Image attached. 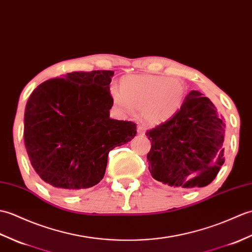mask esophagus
Here are the masks:
<instances>
[{"mask_svg":"<svg viewBox=\"0 0 252 252\" xmlns=\"http://www.w3.org/2000/svg\"><path fill=\"white\" fill-rule=\"evenodd\" d=\"M137 132H138V135L144 136V133H145V127L142 126V125H139L138 128H137Z\"/></svg>","mask_w":252,"mask_h":252,"instance_id":"1","label":"esophagus"}]
</instances>
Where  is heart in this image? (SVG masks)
I'll use <instances>...</instances> for the list:
<instances>
[{
  "instance_id": "heart-1",
  "label": "heart",
  "mask_w": 252,
  "mask_h": 252,
  "mask_svg": "<svg viewBox=\"0 0 252 252\" xmlns=\"http://www.w3.org/2000/svg\"><path fill=\"white\" fill-rule=\"evenodd\" d=\"M114 103L125 113L139 110L151 124H159L176 113L183 101V83L173 77L153 74L129 75L121 82V88H111Z\"/></svg>"
}]
</instances>
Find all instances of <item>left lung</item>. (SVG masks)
Segmentation results:
<instances>
[{
    "mask_svg": "<svg viewBox=\"0 0 252 252\" xmlns=\"http://www.w3.org/2000/svg\"><path fill=\"white\" fill-rule=\"evenodd\" d=\"M224 132L209 98L189 92L175 115L145 132L151 176L170 187L208 186L224 163Z\"/></svg>",
    "mask_w": 252,
    "mask_h": 252,
    "instance_id": "obj_1",
    "label": "left lung"
}]
</instances>
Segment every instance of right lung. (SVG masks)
Listing matches in <instances>:
<instances>
[{"instance_id": "add662e5", "label": "right lung", "mask_w": 252, "mask_h": 252, "mask_svg": "<svg viewBox=\"0 0 252 252\" xmlns=\"http://www.w3.org/2000/svg\"><path fill=\"white\" fill-rule=\"evenodd\" d=\"M113 71L72 72L38 85L28 100L24 139L42 180L73 193L102 180L110 151L130 141L137 125L110 119Z\"/></svg>"}]
</instances>
